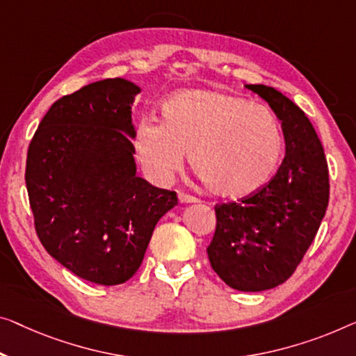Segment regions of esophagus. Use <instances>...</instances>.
<instances>
[{
    "label": "esophagus",
    "mask_w": 356,
    "mask_h": 356,
    "mask_svg": "<svg viewBox=\"0 0 356 356\" xmlns=\"http://www.w3.org/2000/svg\"><path fill=\"white\" fill-rule=\"evenodd\" d=\"M179 201L180 203H198V200H196L195 196L184 192H179Z\"/></svg>",
    "instance_id": "obj_1"
}]
</instances>
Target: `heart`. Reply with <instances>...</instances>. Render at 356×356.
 Returning a JSON list of instances; mask_svg holds the SVG:
<instances>
[{
  "mask_svg": "<svg viewBox=\"0 0 356 356\" xmlns=\"http://www.w3.org/2000/svg\"><path fill=\"white\" fill-rule=\"evenodd\" d=\"M161 123L140 120L132 134L137 161L156 184L190 166L211 193L243 198L273 177L284 139L272 110L240 95L188 89L168 97Z\"/></svg>",
  "mask_w": 356,
  "mask_h": 356,
  "instance_id": "obj_1",
  "label": "heart"
}]
</instances>
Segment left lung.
Listing matches in <instances>:
<instances>
[{"label":"left lung","instance_id":"8db88e82","mask_svg":"<svg viewBox=\"0 0 356 356\" xmlns=\"http://www.w3.org/2000/svg\"><path fill=\"white\" fill-rule=\"evenodd\" d=\"M281 121L286 155L272 180L241 203L216 206L208 257L230 288L257 293L294 273L310 248L330 201L325 150L304 111L275 88L246 84Z\"/></svg>","mask_w":356,"mask_h":356}]
</instances>
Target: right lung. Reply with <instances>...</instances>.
Wrapping results in <instances>:
<instances>
[{"instance_id":"1","label":"right lung","mask_w":356,"mask_h":356,"mask_svg":"<svg viewBox=\"0 0 356 356\" xmlns=\"http://www.w3.org/2000/svg\"><path fill=\"white\" fill-rule=\"evenodd\" d=\"M140 88L107 78L47 110L26 153L35 230L76 277L113 286L144 261L158 220L177 204L171 190L137 176L131 107Z\"/></svg>"}]
</instances>
